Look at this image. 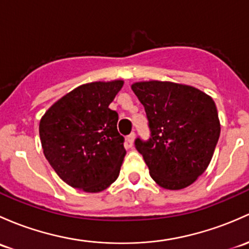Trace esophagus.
Returning a JSON list of instances; mask_svg holds the SVG:
<instances>
[{
    "label": "esophagus",
    "mask_w": 249,
    "mask_h": 249,
    "mask_svg": "<svg viewBox=\"0 0 249 249\" xmlns=\"http://www.w3.org/2000/svg\"><path fill=\"white\" fill-rule=\"evenodd\" d=\"M135 137H136V135H135V132H132V133H130L129 136H127V143H129V145L130 146H132L133 145V142H135Z\"/></svg>",
    "instance_id": "obj_1"
}]
</instances>
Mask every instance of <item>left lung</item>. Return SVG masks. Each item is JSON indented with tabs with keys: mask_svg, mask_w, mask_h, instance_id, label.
<instances>
[{
	"mask_svg": "<svg viewBox=\"0 0 249 249\" xmlns=\"http://www.w3.org/2000/svg\"><path fill=\"white\" fill-rule=\"evenodd\" d=\"M132 90L144 106L151 138L136 140L150 177L160 187L178 191L206 171L221 133L213 99L193 86L140 81Z\"/></svg>",
	"mask_w": 249,
	"mask_h": 249,
	"instance_id": "8db88e82",
	"label": "left lung"
}]
</instances>
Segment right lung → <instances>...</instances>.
I'll list each match as a JSON object with an SVG mask.
<instances>
[{
  "instance_id": "1",
  "label": "right lung",
  "mask_w": 249,
  "mask_h": 249,
  "mask_svg": "<svg viewBox=\"0 0 249 249\" xmlns=\"http://www.w3.org/2000/svg\"><path fill=\"white\" fill-rule=\"evenodd\" d=\"M124 81L85 83L62 96L41 117L39 136L46 160L69 186L99 193L119 175L125 150L109 104Z\"/></svg>"
}]
</instances>
